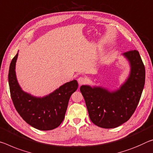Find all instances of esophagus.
Segmentation results:
<instances>
[{
    "label": "esophagus",
    "instance_id": "esophagus-1",
    "mask_svg": "<svg viewBox=\"0 0 153 153\" xmlns=\"http://www.w3.org/2000/svg\"><path fill=\"white\" fill-rule=\"evenodd\" d=\"M77 82H78L79 85H83V84H85L87 82V79L85 77H79L77 79Z\"/></svg>",
    "mask_w": 153,
    "mask_h": 153
}]
</instances>
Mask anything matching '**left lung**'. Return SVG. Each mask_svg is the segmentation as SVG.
<instances>
[{
	"mask_svg": "<svg viewBox=\"0 0 153 153\" xmlns=\"http://www.w3.org/2000/svg\"><path fill=\"white\" fill-rule=\"evenodd\" d=\"M131 71L119 89L109 91L102 87L83 85L80 91L85 100L90 119L101 128H115L127 122L139 103L145 84V67L137 50L125 52Z\"/></svg>",
	"mask_w": 153,
	"mask_h": 153,
	"instance_id": "8db88e82",
	"label": "left lung"
}]
</instances>
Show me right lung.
<instances>
[{
  "instance_id": "right-lung-1",
  "label": "right lung",
  "mask_w": 153,
  "mask_h": 153,
  "mask_svg": "<svg viewBox=\"0 0 153 153\" xmlns=\"http://www.w3.org/2000/svg\"><path fill=\"white\" fill-rule=\"evenodd\" d=\"M18 53L12 59L9 70V85L12 101L23 119L33 127L42 131L52 130L64 120L71 94L77 89L74 79L60 86L43 97H36L24 92L16 75V62Z\"/></svg>"
}]
</instances>
